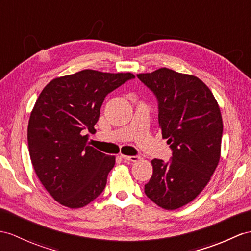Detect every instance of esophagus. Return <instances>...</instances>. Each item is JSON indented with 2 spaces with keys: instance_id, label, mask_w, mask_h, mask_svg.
Returning <instances> with one entry per match:
<instances>
[{
  "instance_id": "obj_1",
  "label": "esophagus",
  "mask_w": 251,
  "mask_h": 251,
  "mask_svg": "<svg viewBox=\"0 0 251 251\" xmlns=\"http://www.w3.org/2000/svg\"><path fill=\"white\" fill-rule=\"evenodd\" d=\"M122 158H124V160H126V161H131V162H137L138 160H139V156L138 155H132V156H130V155H124V154H121L120 155Z\"/></svg>"
}]
</instances>
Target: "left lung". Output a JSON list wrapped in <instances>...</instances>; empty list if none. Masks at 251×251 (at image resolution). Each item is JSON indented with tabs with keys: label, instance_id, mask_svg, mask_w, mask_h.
Here are the masks:
<instances>
[{
	"label": "left lung",
	"instance_id": "obj_1",
	"mask_svg": "<svg viewBox=\"0 0 251 251\" xmlns=\"http://www.w3.org/2000/svg\"><path fill=\"white\" fill-rule=\"evenodd\" d=\"M137 77L158 103L163 138L172 160L151 161L153 174L145 194L165 210L191 202L211 180L221 158L223 119L212 91L197 76L160 68Z\"/></svg>",
	"mask_w": 251,
	"mask_h": 251
}]
</instances>
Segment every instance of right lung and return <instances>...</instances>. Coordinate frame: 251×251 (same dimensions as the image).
I'll return each instance as SVG.
<instances>
[{
	"label": "right lung",
	"mask_w": 251,
	"mask_h": 251,
	"mask_svg": "<svg viewBox=\"0 0 251 251\" xmlns=\"http://www.w3.org/2000/svg\"><path fill=\"white\" fill-rule=\"evenodd\" d=\"M134 75L91 69L52 79L36 101L27 126L30 161L48 193L70 209L103 192L115 156L87 145L104 98Z\"/></svg>",
	"instance_id": "obj_1"
}]
</instances>
